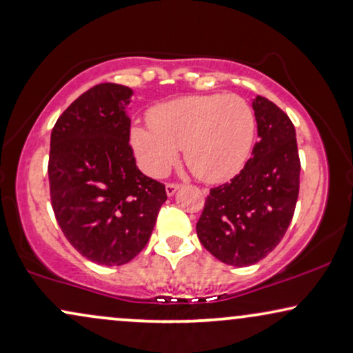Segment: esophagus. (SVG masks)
<instances>
[{
	"instance_id": "34e87169",
	"label": "esophagus",
	"mask_w": 353,
	"mask_h": 353,
	"mask_svg": "<svg viewBox=\"0 0 353 353\" xmlns=\"http://www.w3.org/2000/svg\"><path fill=\"white\" fill-rule=\"evenodd\" d=\"M179 188H181L179 184H171V182H169V184H165V194H168L169 197H172L174 194H176L177 190H179Z\"/></svg>"
}]
</instances>
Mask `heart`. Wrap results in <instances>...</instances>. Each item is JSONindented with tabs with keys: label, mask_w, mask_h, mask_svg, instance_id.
I'll use <instances>...</instances> for the list:
<instances>
[{
	"label": "heart",
	"mask_w": 353,
	"mask_h": 353,
	"mask_svg": "<svg viewBox=\"0 0 353 353\" xmlns=\"http://www.w3.org/2000/svg\"><path fill=\"white\" fill-rule=\"evenodd\" d=\"M131 129L137 163L152 177L176 164L179 149L196 177L209 184L232 179L249 159L255 137L250 104L237 94H190L165 101Z\"/></svg>",
	"instance_id": "heart-1"
}]
</instances>
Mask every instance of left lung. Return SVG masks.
Here are the masks:
<instances>
[{
  "instance_id": "left-lung-1",
  "label": "left lung",
  "mask_w": 353,
  "mask_h": 353,
  "mask_svg": "<svg viewBox=\"0 0 353 353\" xmlns=\"http://www.w3.org/2000/svg\"><path fill=\"white\" fill-rule=\"evenodd\" d=\"M261 137L241 172L210 189L196 230L201 244L221 262L247 267L262 261L282 241L299 197L295 128L272 101H252Z\"/></svg>"
}]
</instances>
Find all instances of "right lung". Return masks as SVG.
Instances as JSON below:
<instances>
[{
  "label": "right lung",
  "instance_id": "right-lung-1",
  "mask_svg": "<svg viewBox=\"0 0 353 353\" xmlns=\"http://www.w3.org/2000/svg\"><path fill=\"white\" fill-rule=\"evenodd\" d=\"M132 89L104 83L71 104L51 132V204L70 244L99 265H123L148 244L165 188L137 169L129 145Z\"/></svg>",
  "mask_w": 353,
  "mask_h": 353
}]
</instances>
